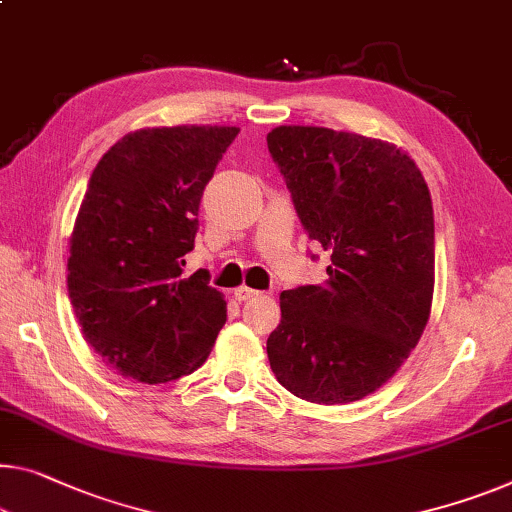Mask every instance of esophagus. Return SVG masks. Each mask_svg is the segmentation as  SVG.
Returning <instances> with one entry per match:
<instances>
[{"label":"esophagus","instance_id":"1","mask_svg":"<svg viewBox=\"0 0 512 512\" xmlns=\"http://www.w3.org/2000/svg\"><path fill=\"white\" fill-rule=\"evenodd\" d=\"M235 300L238 302H245V300H254V297H258L261 293H258V290H254V288H249V286H240V288H235Z\"/></svg>","mask_w":512,"mask_h":512}]
</instances>
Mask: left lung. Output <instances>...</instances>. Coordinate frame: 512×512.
<instances>
[{
  "label": "left lung",
  "instance_id": "1",
  "mask_svg": "<svg viewBox=\"0 0 512 512\" xmlns=\"http://www.w3.org/2000/svg\"><path fill=\"white\" fill-rule=\"evenodd\" d=\"M329 279L283 290L267 359L281 387L318 405L371 396L428 325L435 290L430 190L410 155L382 139L318 125L267 135Z\"/></svg>",
  "mask_w": 512,
  "mask_h": 512
}]
</instances>
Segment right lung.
I'll list each match as a JSON object with an SVG mask.
<instances>
[{
    "mask_svg": "<svg viewBox=\"0 0 512 512\" xmlns=\"http://www.w3.org/2000/svg\"><path fill=\"white\" fill-rule=\"evenodd\" d=\"M233 125L128 132L102 155L70 235L68 295L91 350L128 380L160 384L208 359L226 302L208 272L185 279L199 203Z\"/></svg>",
    "mask_w": 512,
    "mask_h": 512,
    "instance_id": "add662e5",
    "label": "right lung"
}]
</instances>
